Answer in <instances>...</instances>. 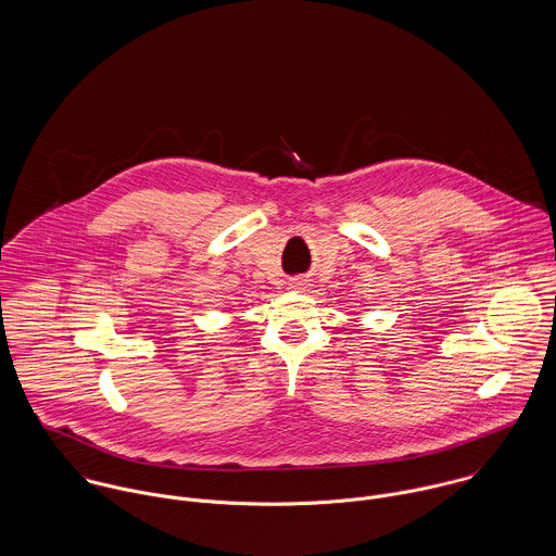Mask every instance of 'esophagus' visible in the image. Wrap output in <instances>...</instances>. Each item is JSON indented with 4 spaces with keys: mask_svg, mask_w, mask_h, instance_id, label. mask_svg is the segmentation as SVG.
I'll use <instances>...</instances> for the list:
<instances>
[{
    "mask_svg": "<svg viewBox=\"0 0 556 556\" xmlns=\"http://www.w3.org/2000/svg\"><path fill=\"white\" fill-rule=\"evenodd\" d=\"M288 290H292V292H303V290H305V281L294 279V281H290V283H288Z\"/></svg>",
    "mask_w": 556,
    "mask_h": 556,
    "instance_id": "obj_1",
    "label": "esophagus"
}]
</instances>
